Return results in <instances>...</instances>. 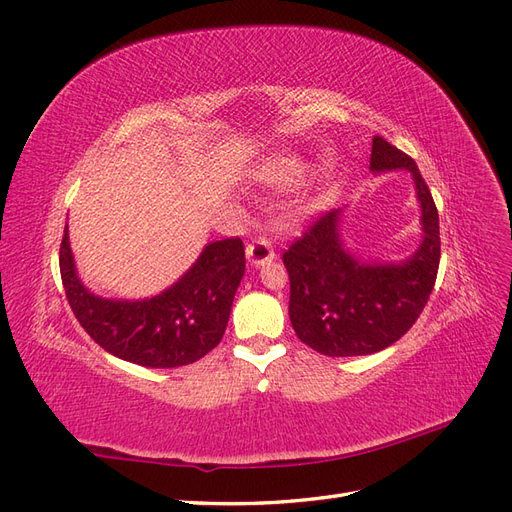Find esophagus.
Masks as SVG:
<instances>
[{"label": "esophagus", "instance_id": "obj_1", "mask_svg": "<svg viewBox=\"0 0 512 512\" xmlns=\"http://www.w3.org/2000/svg\"><path fill=\"white\" fill-rule=\"evenodd\" d=\"M245 254H247V260H250V265L254 267L265 265V262H271L275 258L273 245L265 237H254L250 243H247Z\"/></svg>", "mask_w": 512, "mask_h": 512}]
</instances>
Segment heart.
<instances>
[{"label":"heart","mask_w":512,"mask_h":512,"mask_svg":"<svg viewBox=\"0 0 512 512\" xmlns=\"http://www.w3.org/2000/svg\"><path fill=\"white\" fill-rule=\"evenodd\" d=\"M303 175H305V162H301L299 158H282V160L273 162L265 170L267 181H271L275 185L294 183L297 179H301Z\"/></svg>","instance_id":"obj_1"}]
</instances>
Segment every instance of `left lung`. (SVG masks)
<instances>
[{"mask_svg":"<svg viewBox=\"0 0 512 512\" xmlns=\"http://www.w3.org/2000/svg\"><path fill=\"white\" fill-rule=\"evenodd\" d=\"M369 166L410 170L425 237L401 265H365L344 252L339 239L342 209H333L318 213L290 243L282 260L290 277L292 329L303 344L327 356H363L395 344L421 316L438 277V209L414 160L374 136Z\"/></svg>","mask_w":512,"mask_h":512,"instance_id":"8db88e82","label":"left lung"}]
</instances>
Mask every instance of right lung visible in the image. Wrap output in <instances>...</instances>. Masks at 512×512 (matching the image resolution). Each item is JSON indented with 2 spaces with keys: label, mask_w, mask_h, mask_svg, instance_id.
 <instances>
[{
  "label": "right lung",
  "mask_w": 512,
  "mask_h": 512,
  "mask_svg": "<svg viewBox=\"0 0 512 512\" xmlns=\"http://www.w3.org/2000/svg\"><path fill=\"white\" fill-rule=\"evenodd\" d=\"M59 271L76 320L100 348L143 367H181L222 342L245 271V247L239 237L209 243L175 286L145 301H108L87 292L74 271L68 230Z\"/></svg>",
  "instance_id": "right-lung-1"
}]
</instances>
